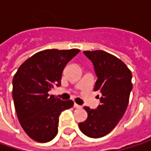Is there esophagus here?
<instances>
[{
    "label": "esophagus",
    "mask_w": 151,
    "mask_h": 151,
    "mask_svg": "<svg viewBox=\"0 0 151 151\" xmlns=\"http://www.w3.org/2000/svg\"><path fill=\"white\" fill-rule=\"evenodd\" d=\"M73 106H74L75 108H81V107H82L81 106L78 105V104H76V103H74V105H73Z\"/></svg>",
    "instance_id": "obj_1"
}]
</instances>
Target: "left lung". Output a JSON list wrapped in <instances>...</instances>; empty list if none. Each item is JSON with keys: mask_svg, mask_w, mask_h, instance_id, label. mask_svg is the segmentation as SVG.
Returning a JSON list of instances; mask_svg holds the SVG:
<instances>
[{"mask_svg": "<svg viewBox=\"0 0 151 151\" xmlns=\"http://www.w3.org/2000/svg\"><path fill=\"white\" fill-rule=\"evenodd\" d=\"M84 54L93 65L98 78L94 91H100L101 96L96 109L84 106L88 116L78 127L84 135L100 138L110 133L122 118L133 86L132 73L121 59L104 50H86Z\"/></svg>", "mask_w": 151, "mask_h": 151, "instance_id": "8db88e82", "label": "left lung"}]
</instances>
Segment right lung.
I'll return each instance as SVG.
<instances>
[{
  "mask_svg": "<svg viewBox=\"0 0 151 151\" xmlns=\"http://www.w3.org/2000/svg\"><path fill=\"white\" fill-rule=\"evenodd\" d=\"M78 49L45 50L22 63L13 78V100L20 124L25 133L38 142L51 141L58 134V118L73 101L50 95L54 86H61L66 64Z\"/></svg>",
  "mask_w": 151,
  "mask_h": 151,
  "instance_id": "obj_1",
  "label": "right lung"
}]
</instances>
